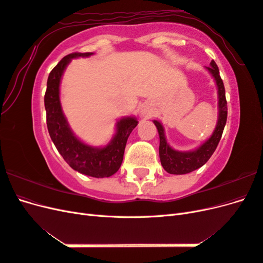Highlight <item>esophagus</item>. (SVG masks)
I'll return each instance as SVG.
<instances>
[{
  "label": "esophagus",
  "mask_w": 263,
  "mask_h": 263,
  "mask_svg": "<svg viewBox=\"0 0 263 263\" xmlns=\"http://www.w3.org/2000/svg\"><path fill=\"white\" fill-rule=\"evenodd\" d=\"M140 115L144 116V117H150L151 116V108L149 106V104L147 103H144V104L140 105Z\"/></svg>",
  "instance_id": "34e87169"
}]
</instances>
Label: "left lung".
Returning <instances> with one entry per match:
<instances>
[{
	"instance_id": "8db88e82",
	"label": "left lung",
	"mask_w": 263,
	"mask_h": 263,
	"mask_svg": "<svg viewBox=\"0 0 263 263\" xmlns=\"http://www.w3.org/2000/svg\"><path fill=\"white\" fill-rule=\"evenodd\" d=\"M208 69L215 78V80H216L219 98V117L217 126L209 140H206L201 147H198L194 151L180 153V151L173 150L166 144L162 125L157 121H154L159 133V138H160V145H159L160 161L163 169L170 174H185L201 168L203 164L209 161V159L212 157L214 151L216 150L218 142L221 138L222 132H224L227 121V101L225 95L224 82H222L219 76V70L216 62L213 60L211 62V67H208Z\"/></svg>"
}]
</instances>
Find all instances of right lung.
<instances>
[{
	"mask_svg": "<svg viewBox=\"0 0 263 263\" xmlns=\"http://www.w3.org/2000/svg\"><path fill=\"white\" fill-rule=\"evenodd\" d=\"M91 54V52L67 54L50 71L44 98L47 127L55 148L71 168L93 178H108L118 171L123 162L127 139L138 124L136 118L121 119L117 123V133L114 139L104 148H93L74 137L62 114L59 100L60 79L70 60Z\"/></svg>",
	"mask_w": 263,
	"mask_h": 263,
	"instance_id": "right-lung-1",
	"label": "right lung"
}]
</instances>
